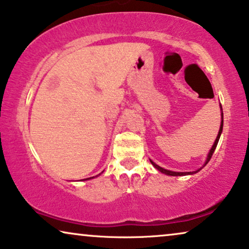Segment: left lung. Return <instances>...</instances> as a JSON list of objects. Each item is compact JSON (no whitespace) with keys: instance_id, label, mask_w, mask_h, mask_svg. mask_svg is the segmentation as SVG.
<instances>
[{"instance_id":"8db88e82","label":"left lung","mask_w":249,"mask_h":249,"mask_svg":"<svg viewBox=\"0 0 249 249\" xmlns=\"http://www.w3.org/2000/svg\"><path fill=\"white\" fill-rule=\"evenodd\" d=\"M221 110H222V107H221ZM222 129H223V113H222V121H221V125H220V130H219V134H217V136H216V139H215V142H214V144H213V146H212V148H211V151H210V153H209V155H207V159H206V161H205V164H204L202 168L200 169H198L197 170V171H194V172H175V171H169V170H165V169H163V168H161V166H159L158 164H155L154 162L153 161H151V163L153 165H154V168L155 169H158L160 172H162V173H165V175H168V176H187V175H193V173H196V172H198L199 170H202L204 166H205L207 163H209V161L211 160V158H212V155H213V153H214V151H215V148H216V145H217V142H219V139H220V136H221V132H222Z\"/></svg>"}]
</instances>
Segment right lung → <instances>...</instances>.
I'll list each match as a JSON object with an SVG mask.
<instances>
[{
    "mask_svg": "<svg viewBox=\"0 0 249 249\" xmlns=\"http://www.w3.org/2000/svg\"><path fill=\"white\" fill-rule=\"evenodd\" d=\"M91 178H94V177H91ZM91 178H88V179H91Z\"/></svg>",
    "mask_w": 249,
    "mask_h": 249,
    "instance_id": "add662e5",
    "label": "right lung"
}]
</instances>
